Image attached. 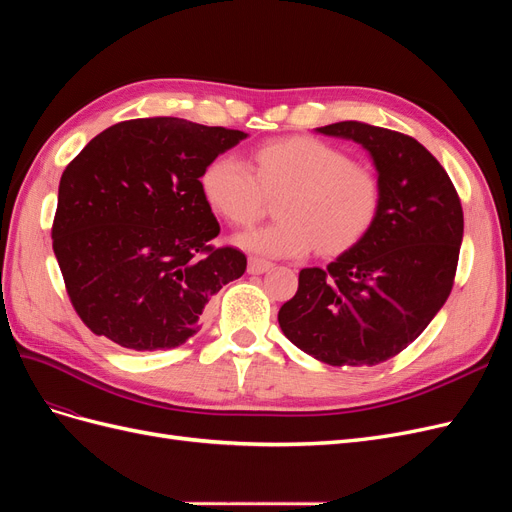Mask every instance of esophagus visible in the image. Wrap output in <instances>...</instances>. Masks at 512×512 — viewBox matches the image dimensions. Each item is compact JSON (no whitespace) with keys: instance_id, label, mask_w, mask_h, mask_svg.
<instances>
[{"instance_id":"esophagus-1","label":"esophagus","mask_w":512,"mask_h":512,"mask_svg":"<svg viewBox=\"0 0 512 512\" xmlns=\"http://www.w3.org/2000/svg\"><path fill=\"white\" fill-rule=\"evenodd\" d=\"M273 265L269 260H262V258H256V256H252L250 260H247V273H252V275H260V273H265V271H269Z\"/></svg>"}]
</instances>
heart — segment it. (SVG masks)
<instances>
[{"instance_id":"1","label":"heart","mask_w":512,"mask_h":512,"mask_svg":"<svg viewBox=\"0 0 512 512\" xmlns=\"http://www.w3.org/2000/svg\"><path fill=\"white\" fill-rule=\"evenodd\" d=\"M256 170L235 153L215 158L203 173L209 205L235 226H252L267 198L280 222L245 232L239 245L273 258H297L314 250L339 254L359 243L380 211V181L344 151L318 138L286 136L254 149Z\"/></svg>"}]
</instances>
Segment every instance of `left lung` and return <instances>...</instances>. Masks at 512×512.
I'll return each instance as SVG.
<instances>
[{
    "instance_id": "8db88e82",
    "label": "left lung",
    "mask_w": 512,
    "mask_h": 512,
    "mask_svg": "<svg viewBox=\"0 0 512 512\" xmlns=\"http://www.w3.org/2000/svg\"><path fill=\"white\" fill-rule=\"evenodd\" d=\"M320 134L363 145L380 181V211L367 235L327 269L299 273L277 314L290 342L333 367L393 359L440 312L453 290L463 209L451 177L412 136L363 121Z\"/></svg>"
}]
</instances>
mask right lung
Listing matches in <instances>:
<instances>
[{"instance_id":"1","label":"right lung","mask_w":512,"mask_h":512,"mask_svg":"<svg viewBox=\"0 0 512 512\" xmlns=\"http://www.w3.org/2000/svg\"><path fill=\"white\" fill-rule=\"evenodd\" d=\"M241 130L179 117L130 119L85 145L59 181L53 252L76 314L128 350H168L203 327L213 294L245 273L220 224L205 168Z\"/></svg>"}]
</instances>
